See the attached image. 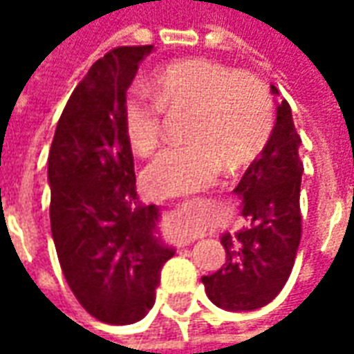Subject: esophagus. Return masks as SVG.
I'll list each match as a JSON object with an SVG mask.
<instances>
[{
    "mask_svg": "<svg viewBox=\"0 0 354 354\" xmlns=\"http://www.w3.org/2000/svg\"><path fill=\"white\" fill-rule=\"evenodd\" d=\"M193 239H197V237H193Z\"/></svg>",
    "mask_w": 354,
    "mask_h": 354,
    "instance_id": "esophagus-1",
    "label": "esophagus"
}]
</instances>
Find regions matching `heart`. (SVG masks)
<instances>
[{
	"label": "heart",
	"instance_id": "heart-1",
	"mask_svg": "<svg viewBox=\"0 0 354 354\" xmlns=\"http://www.w3.org/2000/svg\"><path fill=\"white\" fill-rule=\"evenodd\" d=\"M124 100L127 138L138 153L151 151L161 136L162 109L192 108L185 146L161 149L144 170L147 189L176 197L205 189L223 165L243 167L260 153L273 131L269 88L252 73L208 58L180 60L157 70Z\"/></svg>",
	"mask_w": 354,
	"mask_h": 354
}]
</instances>
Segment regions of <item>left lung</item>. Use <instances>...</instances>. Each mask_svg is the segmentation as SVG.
<instances>
[{
    "instance_id": "obj_1",
    "label": "left lung",
    "mask_w": 354,
    "mask_h": 354,
    "mask_svg": "<svg viewBox=\"0 0 354 354\" xmlns=\"http://www.w3.org/2000/svg\"><path fill=\"white\" fill-rule=\"evenodd\" d=\"M271 93L279 94L274 85ZM299 146L292 109L281 100L266 147L233 189L248 225L235 235L223 233L225 263L201 279L208 299L225 311L260 309L279 296L292 273L301 239Z\"/></svg>"
}]
</instances>
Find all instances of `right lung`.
<instances>
[{
    "label": "right lung",
    "instance_id": "1",
    "mask_svg": "<svg viewBox=\"0 0 354 354\" xmlns=\"http://www.w3.org/2000/svg\"><path fill=\"white\" fill-rule=\"evenodd\" d=\"M153 45L117 47L70 96L50 144V231L68 286L106 324H132L155 304L174 248L159 237V208L144 207L123 108Z\"/></svg>",
    "mask_w": 354,
    "mask_h": 354
}]
</instances>
